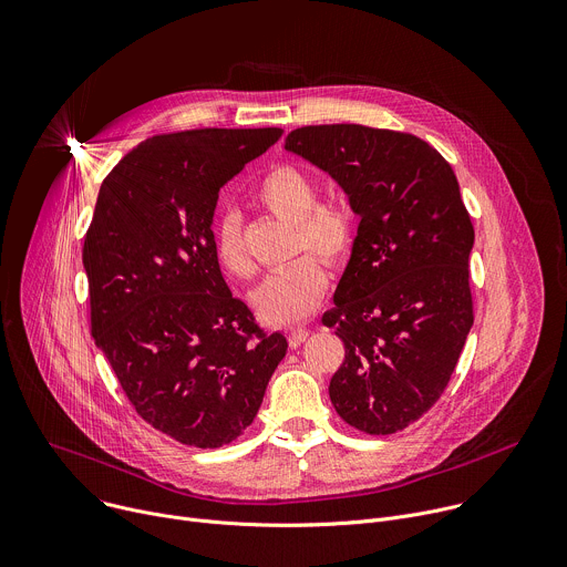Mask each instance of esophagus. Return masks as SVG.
Masks as SVG:
<instances>
[{"mask_svg":"<svg viewBox=\"0 0 567 567\" xmlns=\"http://www.w3.org/2000/svg\"><path fill=\"white\" fill-rule=\"evenodd\" d=\"M308 334H310V332H308L306 328H295V330L288 332V344H290L292 349H297V347H301V344L306 342Z\"/></svg>","mask_w":567,"mask_h":567,"instance_id":"1","label":"esophagus"}]
</instances>
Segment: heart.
Returning a JSON list of instances; mask_svg holds the SVG:
<instances>
[{
    "mask_svg": "<svg viewBox=\"0 0 567 567\" xmlns=\"http://www.w3.org/2000/svg\"><path fill=\"white\" fill-rule=\"evenodd\" d=\"M255 194L268 212L295 225L292 255L308 248L332 264L349 257L355 241L353 212L337 200L317 203V187L301 169L290 165L270 169ZM216 257L225 270L237 277H250L255 272L241 218L235 212L225 214L216 225ZM326 281L323 264L306 255L270 275L250 295V301L264 321L295 323L319 306Z\"/></svg>",
    "mask_w": 567,
    "mask_h": 567,
    "instance_id": "b5f03b06",
    "label": "heart"
}]
</instances>
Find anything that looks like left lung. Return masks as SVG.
Instances as JSON below:
<instances>
[{"label":"left lung","instance_id":"obj_1","mask_svg":"<svg viewBox=\"0 0 567 567\" xmlns=\"http://www.w3.org/2000/svg\"><path fill=\"white\" fill-rule=\"evenodd\" d=\"M284 150L326 172L360 216L323 315L347 349L330 402L364 433H395L437 402L474 323L458 178L424 141L364 125L301 127Z\"/></svg>","mask_w":567,"mask_h":567}]
</instances>
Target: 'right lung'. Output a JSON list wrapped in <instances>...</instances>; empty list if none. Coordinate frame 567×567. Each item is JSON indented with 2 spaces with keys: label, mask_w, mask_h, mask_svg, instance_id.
Returning a JSON list of instances; mask_svg holds the SVG:
<instances>
[{
  "label": "right lung",
  "mask_w": 567,
  "mask_h": 567,
  "mask_svg": "<svg viewBox=\"0 0 567 567\" xmlns=\"http://www.w3.org/2000/svg\"><path fill=\"white\" fill-rule=\"evenodd\" d=\"M284 130H192L136 145L104 178L82 264L91 330L138 415L198 449L248 429L288 351L225 284L220 187Z\"/></svg>",
  "instance_id": "add662e5"
}]
</instances>
